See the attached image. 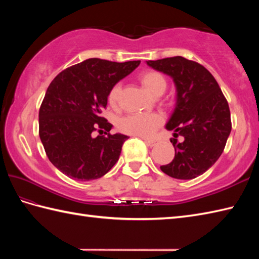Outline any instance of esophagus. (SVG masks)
Instances as JSON below:
<instances>
[{"mask_svg": "<svg viewBox=\"0 0 259 259\" xmlns=\"http://www.w3.org/2000/svg\"><path fill=\"white\" fill-rule=\"evenodd\" d=\"M145 142H146V145L149 146V147L156 146V141L155 140H145Z\"/></svg>", "mask_w": 259, "mask_h": 259, "instance_id": "esophagus-1", "label": "esophagus"}]
</instances>
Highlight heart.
Returning a JSON list of instances; mask_svg holds the SVG:
<instances>
[{"label":"heart","instance_id":"obj_1","mask_svg":"<svg viewBox=\"0 0 259 259\" xmlns=\"http://www.w3.org/2000/svg\"><path fill=\"white\" fill-rule=\"evenodd\" d=\"M139 80L147 91H149L155 97L161 96L166 90L167 80L158 71H145L139 75ZM121 90H122V88H121L120 83L114 84L110 90L108 101L112 107H115L118 104ZM162 122L163 118L159 113L129 114L119 120L118 128L124 134L141 137V138H149L162 124Z\"/></svg>","mask_w":259,"mask_h":259}]
</instances>
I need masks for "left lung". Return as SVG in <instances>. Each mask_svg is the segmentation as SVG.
Masks as SVG:
<instances>
[{"label": "left lung", "instance_id": "obj_1", "mask_svg": "<svg viewBox=\"0 0 259 259\" xmlns=\"http://www.w3.org/2000/svg\"><path fill=\"white\" fill-rule=\"evenodd\" d=\"M150 68L169 75L176 87V104L166 129L172 138L174 160L161 166L176 179H194L206 172L224 151L232 131L226 98L212 74L195 61L183 57L147 61Z\"/></svg>", "mask_w": 259, "mask_h": 259}]
</instances>
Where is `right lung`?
<instances>
[{
    "label": "right lung",
    "mask_w": 259,
    "mask_h": 259,
    "mask_svg": "<svg viewBox=\"0 0 259 259\" xmlns=\"http://www.w3.org/2000/svg\"><path fill=\"white\" fill-rule=\"evenodd\" d=\"M139 64L88 59L63 70L49 85L38 111V135L49 160L69 178H101L119 160L128 136L110 135L112 124L101 112L111 88ZM97 128L107 136L93 137Z\"/></svg>",
    "instance_id": "add662e5"
}]
</instances>
